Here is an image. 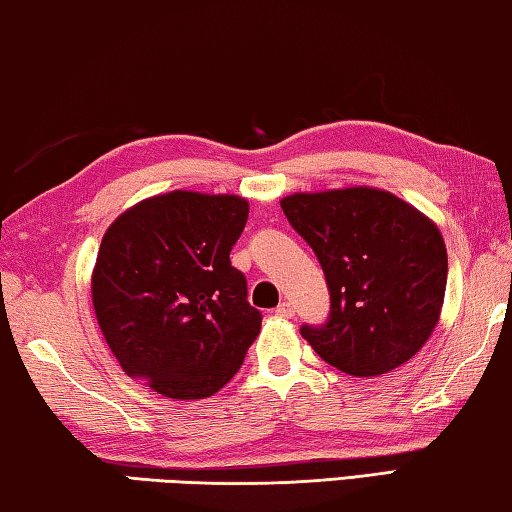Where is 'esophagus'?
<instances>
[{"mask_svg": "<svg viewBox=\"0 0 512 512\" xmlns=\"http://www.w3.org/2000/svg\"><path fill=\"white\" fill-rule=\"evenodd\" d=\"M275 314L282 316V319H291V316H294V305L285 300V303H280L278 307H275Z\"/></svg>", "mask_w": 512, "mask_h": 512, "instance_id": "obj_1", "label": "esophagus"}]
</instances>
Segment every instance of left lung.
I'll list each match as a JSON object with an SVG mask.
<instances>
[{"label":"left lung","instance_id":"1","mask_svg":"<svg viewBox=\"0 0 512 512\" xmlns=\"http://www.w3.org/2000/svg\"><path fill=\"white\" fill-rule=\"evenodd\" d=\"M280 205L328 282V319L300 326L316 355L358 378L408 362L431 337L444 300L449 262L435 223L369 186L294 193Z\"/></svg>","mask_w":512,"mask_h":512}]
</instances>
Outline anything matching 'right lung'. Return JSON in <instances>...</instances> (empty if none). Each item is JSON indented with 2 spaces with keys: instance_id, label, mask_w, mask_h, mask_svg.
<instances>
[{
  "instance_id": "right-lung-1",
  "label": "right lung",
  "mask_w": 512,
  "mask_h": 512,
  "mask_svg": "<svg viewBox=\"0 0 512 512\" xmlns=\"http://www.w3.org/2000/svg\"><path fill=\"white\" fill-rule=\"evenodd\" d=\"M248 221L237 196L173 191L118 216L93 271V307L129 378L168 399H205L239 371L262 328L230 262Z\"/></svg>"
}]
</instances>
